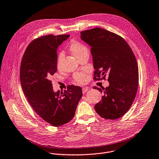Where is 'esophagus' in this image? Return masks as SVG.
Returning a JSON list of instances; mask_svg holds the SVG:
<instances>
[{"mask_svg": "<svg viewBox=\"0 0 159 159\" xmlns=\"http://www.w3.org/2000/svg\"><path fill=\"white\" fill-rule=\"evenodd\" d=\"M88 90H89V89L87 88V87L82 88V92H83V93H85V92H87L88 91Z\"/></svg>", "mask_w": 159, "mask_h": 159, "instance_id": "34e87169", "label": "esophagus"}]
</instances>
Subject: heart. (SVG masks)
<instances>
[{
  "label": "heart",
  "mask_w": 159,
  "mask_h": 159,
  "mask_svg": "<svg viewBox=\"0 0 159 159\" xmlns=\"http://www.w3.org/2000/svg\"><path fill=\"white\" fill-rule=\"evenodd\" d=\"M69 49L71 53L79 59H80L84 54L88 53V48L83 43L79 41H72ZM64 53L61 52L58 55L57 59V67L60 69L62 66V63L64 59ZM74 79L75 82L79 84L85 83L88 79V75L85 72H77L74 75Z\"/></svg>",
  "instance_id": "b5f03b06"
}]
</instances>
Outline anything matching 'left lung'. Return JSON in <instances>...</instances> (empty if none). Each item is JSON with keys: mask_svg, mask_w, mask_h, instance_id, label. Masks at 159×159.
<instances>
[{"mask_svg": "<svg viewBox=\"0 0 159 159\" xmlns=\"http://www.w3.org/2000/svg\"><path fill=\"white\" fill-rule=\"evenodd\" d=\"M80 33L81 39L91 46L93 79L108 77V87H93L104 93L95 110L106 120L118 119L129 110L136 95L139 72L136 57L127 42L113 32L95 28Z\"/></svg>", "mask_w": 159, "mask_h": 159, "instance_id": "8db88e82", "label": "left lung"}]
</instances>
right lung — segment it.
Wrapping results in <instances>:
<instances>
[{
  "label": "right lung",
  "instance_id": "obj_1",
  "mask_svg": "<svg viewBox=\"0 0 159 159\" xmlns=\"http://www.w3.org/2000/svg\"><path fill=\"white\" fill-rule=\"evenodd\" d=\"M69 34H48L33 40L21 59L20 82L28 102L44 121L58 127L74 116L82 97L80 87L68 85L67 90L54 92L51 80L57 72L58 46Z\"/></svg>",
  "mask_w": 159,
  "mask_h": 159
}]
</instances>
